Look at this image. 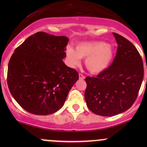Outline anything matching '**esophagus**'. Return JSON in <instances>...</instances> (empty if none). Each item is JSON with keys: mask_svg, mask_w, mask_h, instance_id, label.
<instances>
[{"mask_svg": "<svg viewBox=\"0 0 147 147\" xmlns=\"http://www.w3.org/2000/svg\"><path fill=\"white\" fill-rule=\"evenodd\" d=\"M79 79H84V78H85L84 75H82V74H81V73L79 74Z\"/></svg>", "mask_w": 147, "mask_h": 147, "instance_id": "esophagus-1", "label": "esophagus"}]
</instances>
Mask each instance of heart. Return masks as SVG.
Instances as JSON below:
<instances>
[{
	"mask_svg": "<svg viewBox=\"0 0 147 147\" xmlns=\"http://www.w3.org/2000/svg\"><path fill=\"white\" fill-rule=\"evenodd\" d=\"M113 57V49L104 41L83 42L77 45L75 50L71 47L66 50V61L70 67L79 66L81 59H86V67L92 74L101 73L106 70Z\"/></svg>",
	"mask_w": 147,
	"mask_h": 147,
	"instance_id": "obj_1",
	"label": "heart"
}]
</instances>
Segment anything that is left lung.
Segmentation results:
<instances>
[{"mask_svg":"<svg viewBox=\"0 0 147 147\" xmlns=\"http://www.w3.org/2000/svg\"><path fill=\"white\" fill-rule=\"evenodd\" d=\"M113 61L97 77L85 79L87 107L98 115L111 117L131 107L138 97L144 77L142 57L134 45L117 33Z\"/></svg>","mask_w":147,"mask_h":147,"instance_id":"1","label":"left lung"}]
</instances>
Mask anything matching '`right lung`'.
<instances>
[{"instance_id":"1","label":"right lung","mask_w":147,"mask_h":147,"mask_svg":"<svg viewBox=\"0 0 147 147\" xmlns=\"http://www.w3.org/2000/svg\"><path fill=\"white\" fill-rule=\"evenodd\" d=\"M68 38L43 32L30 36L16 48L8 64L7 84L18 104L38 115L61 109L79 79L75 69L63 63Z\"/></svg>"}]
</instances>
